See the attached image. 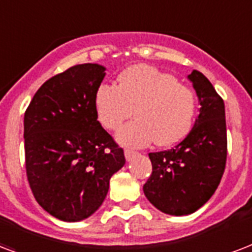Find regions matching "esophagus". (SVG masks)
Returning <instances> with one entry per match:
<instances>
[{
  "mask_svg": "<svg viewBox=\"0 0 252 252\" xmlns=\"http://www.w3.org/2000/svg\"><path fill=\"white\" fill-rule=\"evenodd\" d=\"M134 155H136V152L130 151V149H126V151H124V156H126V161L132 160V157H133Z\"/></svg>",
  "mask_w": 252,
  "mask_h": 252,
  "instance_id": "esophagus-1",
  "label": "esophagus"
}]
</instances>
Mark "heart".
Here are the masks:
<instances>
[{
    "mask_svg": "<svg viewBox=\"0 0 252 252\" xmlns=\"http://www.w3.org/2000/svg\"><path fill=\"white\" fill-rule=\"evenodd\" d=\"M119 84H103L95 95V109L101 126L115 130L123 126L118 141L126 147H145L153 140L160 147L181 141L194 120V92L170 74L155 67L136 64L123 71Z\"/></svg>",
    "mask_w": 252,
    "mask_h": 252,
    "instance_id": "1",
    "label": "heart"
}]
</instances>
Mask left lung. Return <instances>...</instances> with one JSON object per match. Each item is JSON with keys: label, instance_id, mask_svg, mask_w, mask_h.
Masks as SVG:
<instances>
[{"label": "left lung", "instance_id": "obj_1", "mask_svg": "<svg viewBox=\"0 0 252 252\" xmlns=\"http://www.w3.org/2000/svg\"><path fill=\"white\" fill-rule=\"evenodd\" d=\"M198 96V118L181 143L169 151L149 153L152 174L144 194L169 216H188L214 194L227 157L224 103L206 76L197 70L188 75Z\"/></svg>", "mask_w": 252, "mask_h": 252}]
</instances>
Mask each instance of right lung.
Returning <instances> with one entry per match:
<instances>
[{"label": "right lung", "instance_id": "1", "mask_svg": "<svg viewBox=\"0 0 252 252\" xmlns=\"http://www.w3.org/2000/svg\"><path fill=\"white\" fill-rule=\"evenodd\" d=\"M105 67L84 63L42 84L24 119L29 185L49 214L66 222L92 216L104 201L124 151L97 122L95 95Z\"/></svg>", "mask_w": 252, "mask_h": 252}]
</instances>
